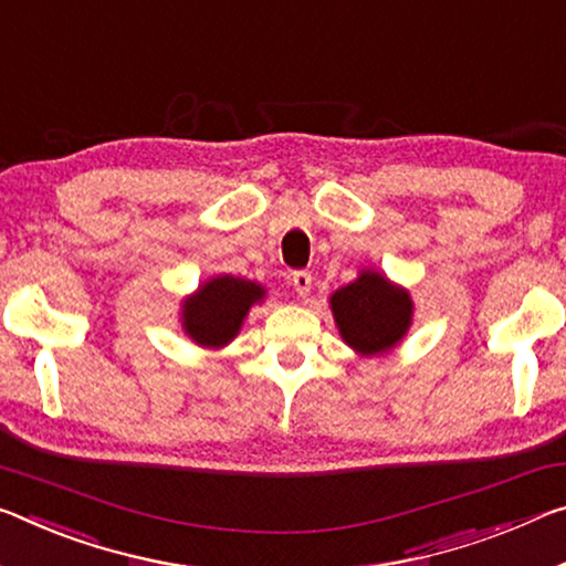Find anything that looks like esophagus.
Returning <instances> with one entry per match:
<instances>
[{
    "label": "esophagus",
    "mask_w": 566,
    "mask_h": 566,
    "mask_svg": "<svg viewBox=\"0 0 566 566\" xmlns=\"http://www.w3.org/2000/svg\"><path fill=\"white\" fill-rule=\"evenodd\" d=\"M292 284H294V292L300 294V297H307L310 290H312V274L310 272H294L292 274Z\"/></svg>",
    "instance_id": "34e87169"
}]
</instances>
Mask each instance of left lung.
I'll return each instance as SVG.
<instances>
[{"label": "left lung", "instance_id": "left-lung-1", "mask_svg": "<svg viewBox=\"0 0 566 566\" xmlns=\"http://www.w3.org/2000/svg\"><path fill=\"white\" fill-rule=\"evenodd\" d=\"M329 307L339 335L365 357L396 347L412 322L408 290L373 269H365L355 282L332 294Z\"/></svg>", "mask_w": 566, "mask_h": 566}]
</instances>
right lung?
Instances as JSON below:
<instances>
[{"mask_svg": "<svg viewBox=\"0 0 566 566\" xmlns=\"http://www.w3.org/2000/svg\"><path fill=\"white\" fill-rule=\"evenodd\" d=\"M262 284L241 276H213L181 304V325L196 345L219 349L239 335L251 304L262 302Z\"/></svg>", "mask_w": 566, "mask_h": 566, "instance_id": "1", "label": "right lung"}]
</instances>
